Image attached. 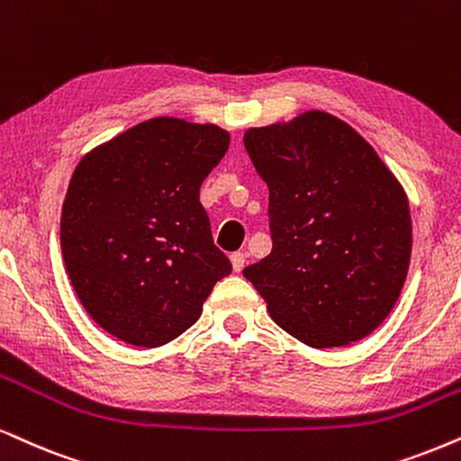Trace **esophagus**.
<instances>
[{
    "mask_svg": "<svg viewBox=\"0 0 461 461\" xmlns=\"http://www.w3.org/2000/svg\"><path fill=\"white\" fill-rule=\"evenodd\" d=\"M230 259H231V267H234V272H242L244 264H247V255L238 250V253L230 255Z\"/></svg>",
    "mask_w": 461,
    "mask_h": 461,
    "instance_id": "1",
    "label": "esophagus"
}]
</instances>
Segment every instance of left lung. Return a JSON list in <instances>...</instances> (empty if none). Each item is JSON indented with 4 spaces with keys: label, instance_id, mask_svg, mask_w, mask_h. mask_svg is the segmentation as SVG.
<instances>
[{
    "label": "left lung",
    "instance_id": "1",
    "mask_svg": "<svg viewBox=\"0 0 461 461\" xmlns=\"http://www.w3.org/2000/svg\"><path fill=\"white\" fill-rule=\"evenodd\" d=\"M244 147L270 189L272 253L242 274L274 323L312 348L372 334L411 264L402 185L351 125L321 110L250 127Z\"/></svg>",
    "mask_w": 461,
    "mask_h": 461
}]
</instances>
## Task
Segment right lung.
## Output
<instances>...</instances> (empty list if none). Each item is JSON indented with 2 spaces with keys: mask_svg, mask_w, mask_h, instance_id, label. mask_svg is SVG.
Segmentation results:
<instances>
[{
  "mask_svg": "<svg viewBox=\"0 0 461 461\" xmlns=\"http://www.w3.org/2000/svg\"><path fill=\"white\" fill-rule=\"evenodd\" d=\"M227 147L217 125L155 116L76 166L61 211L63 261L93 321L127 345L178 338L231 272L200 202Z\"/></svg>",
  "mask_w": 461,
  "mask_h": 461,
  "instance_id": "1",
  "label": "right lung"
}]
</instances>
